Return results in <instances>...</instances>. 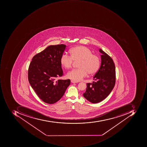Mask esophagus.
Instances as JSON below:
<instances>
[{
    "label": "esophagus",
    "instance_id": "obj_1",
    "mask_svg": "<svg viewBox=\"0 0 147 147\" xmlns=\"http://www.w3.org/2000/svg\"><path fill=\"white\" fill-rule=\"evenodd\" d=\"M71 83H73V84H75V83H78L77 82L75 81L72 80H71Z\"/></svg>",
    "mask_w": 147,
    "mask_h": 147
}]
</instances>
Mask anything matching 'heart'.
<instances>
[{"instance_id": "1", "label": "heart", "mask_w": 147, "mask_h": 147, "mask_svg": "<svg viewBox=\"0 0 147 147\" xmlns=\"http://www.w3.org/2000/svg\"><path fill=\"white\" fill-rule=\"evenodd\" d=\"M70 56L63 53L60 59L61 65L66 69L72 66L73 61H79L78 69L69 71L67 76L76 82L80 81L89 75L96 74L100 68L101 61L97 55L93 54L92 51L87 47L78 46L71 48L69 51Z\"/></svg>"}]
</instances>
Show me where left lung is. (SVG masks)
Masks as SVG:
<instances>
[{
	"label": "left lung",
	"mask_w": 147,
	"mask_h": 147,
	"mask_svg": "<svg viewBox=\"0 0 147 147\" xmlns=\"http://www.w3.org/2000/svg\"><path fill=\"white\" fill-rule=\"evenodd\" d=\"M101 64L100 68L93 77L96 81L86 84V90L83 95L92 103H97L105 99L111 93L116 81L115 66L112 59L100 49Z\"/></svg>",
	"instance_id": "left-lung-1"
}]
</instances>
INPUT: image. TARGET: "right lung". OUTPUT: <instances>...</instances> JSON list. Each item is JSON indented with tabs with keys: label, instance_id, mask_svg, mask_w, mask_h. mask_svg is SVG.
<instances>
[{
	"label": "right lung",
	"instance_id": "right-lung-1",
	"mask_svg": "<svg viewBox=\"0 0 147 147\" xmlns=\"http://www.w3.org/2000/svg\"><path fill=\"white\" fill-rule=\"evenodd\" d=\"M66 47L63 44L49 45L35 55L29 66L30 85L46 103L52 104L58 101L70 85V80L55 81L63 75L60 59Z\"/></svg>",
	"mask_w": 147,
	"mask_h": 147
}]
</instances>
